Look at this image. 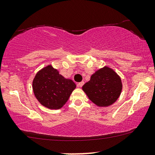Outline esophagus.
I'll list each match as a JSON object with an SVG mask.
<instances>
[{
	"label": "esophagus",
	"mask_w": 155,
	"mask_h": 155,
	"mask_svg": "<svg viewBox=\"0 0 155 155\" xmlns=\"http://www.w3.org/2000/svg\"><path fill=\"white\" fill-rule=\"evenodd\" d=\"M84 84V81H81V82L78 83L77 86H78V87H81Z\"/></svg>",
	"instance_id": "esophagus-1"
}]
</instances>
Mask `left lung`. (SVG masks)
<instances>
[{
	"mask_svg": "<svg viewBox=\"0 0 155 155\" xmlns=\"http://www.w3.org/2000/svg\"><path fill=\"white\" fill-rule=\"evenodd\" d=\"M89 100L97 106L107 107L118 100L122 90L121 79L108 67L98 70L82 87Z\"/></svg>",
	"mask_w": 155,
	"mask_h": 155,
	"instance_id": "left-lung-1",
	"label": "left lung"
}]
</instances>
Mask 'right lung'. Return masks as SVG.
Masks as SVG:
<instances>
[{"label": "right lung", "instance_id": "right-lung-1", "mask_svg": "<svg viewBox=\"0 0 155 155\" xmlns=\"http://www.w3.org/2000/svg\"><path fill=\"white\" fill-rule=\"evenodd\" d=\"M32 88L35 97L42 105L50 109H59L68 101L76 84L48 66L36 74Z\"/></svg>", "mask_w": 155, "mask_h": 155}]
</instances>
